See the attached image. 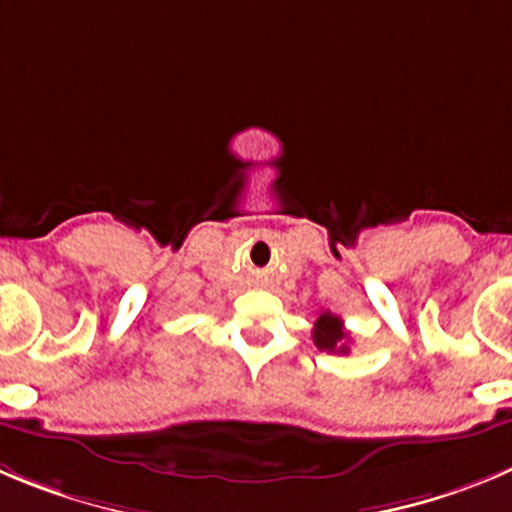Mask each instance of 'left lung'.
Returning a JSON list of instances; mask_svg holds the SVG:
<instances>
[{
  "instance_id": "8db88e82",
  "label": "left lung",
  "mask_w": 512,
  "mask_h": 512,
  "mask_svg": "<svg viewBox=\"0 0 512 512\" xmlns=\"http://www.w3.org/2000/svg\"><path fill=\"white\" fill-rule=\"evenodd\" d=\"M348 341H351V338H348L341 318L333 315L331 310H323V313L318 315V321H315V328H313L315 346L328 353H348L351 351V348H348Z\"/></svg>"
}]
</instances>
